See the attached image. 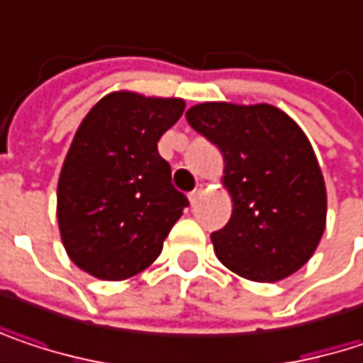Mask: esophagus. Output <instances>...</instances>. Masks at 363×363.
I'll return each mask as SVG.
<instances>
[{"label":"esophagus","mask_w":363,"mask_h":363,"mask_svg":"<svg viewBox=\"0 0 363 363\" xmlns=\"http://www.w3.org/2000/svg\"><path fill=\"white\" fill-rule=\"evenodd\" d=\"M201 195H203V189H201V186H197L195 191H191V193H189V201H191V206H195V203L199 201V197H201Z\"/></svg>","instance_id":"1"}]
</instances>
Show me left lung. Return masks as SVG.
Segmentation results:
<instances>
[{
  "label": "left lung",
  "instance_id": "left-lung-1",
  "mask_svg": "<svg viewBox=\"0 0 363 363\" xmlns=\"http://www.w3.org/2000/svg\"><path fill=\"white\" fill-rule=\"evenodd\" d=\"M184 116L224 157L233 214L212 233L218 259L253 282L295 274L326 228V184L301 126L270 104L206 101Z\"/></svg>",
  "mask_w": 363,
  "mask_h": 363
}]
</instances>
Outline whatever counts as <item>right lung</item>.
Returning <instances> with one entry per match:
<instances>
[{
  "instance_id": "right-lung-1",
  "label": "right lung",
  "mask_w": 363,
  "mask_h": 363,
  "mask_svg": "<svg viewBox=\"0 0 363 363\" xmlns=\"http://www.w3.org/2000/svg\"><path fill=\"white\" fill-rule=\"evenodd\" d=\"M182 112L181 97L114 91L77 128L57 179V226L86 274L126 280L162 253L189 201L172 186L157 141Z\"/></svg>"
}]
</instances>
